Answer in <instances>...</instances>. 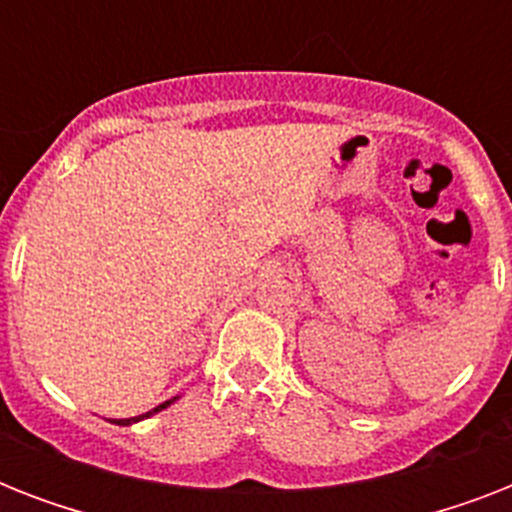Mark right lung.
Here are the masks:
<instances>
[{"instance_id": "1", "label": "right lung", "mask_w": 512, "mask_h": 512, "mask_svg": "<svg viewBox=\"0 0 512 512\" xmlns=\"http://www.w3.org/2000/svg\"><path fill=\"white\" fill-rule=\"evenodd\" d=\"M172 401H175V398H170V401H164V404H159V406H156V409H151V412L140 414V417H130V420H116V425H130V422H138V420H143V417H151V414H156V412H162V409H167V406H170Z\"/></svg>"}]
</instances>
